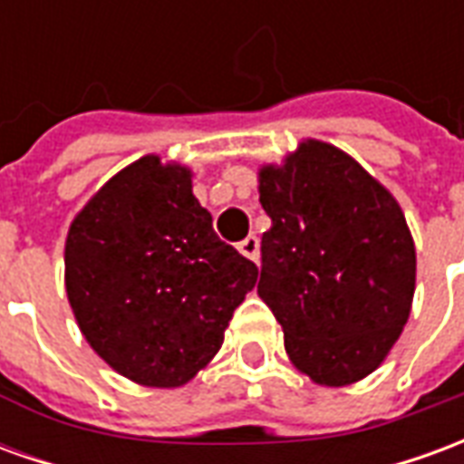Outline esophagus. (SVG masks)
Listing matches in <instances>:
<instances>
[{
	"mask_svg": "<svg viewBox=\"0 0 464 464\" xmlns=\"http://www.w3.org/2000/svg\"><path fill=\"white\" fill-rule=\"evenodd\" d=\"M238 251H241V256H246L248 261L258 263V258H261V243H258L256 236H248V238H243V241L238 243Z\"/></svg>",
	"mask_w": 464,
	"mask_h": 464,
	"instance_id": "obj_1",
	"label": "esophagus"
}]
</instances>
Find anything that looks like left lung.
Instances as JSON below:
<instances>
[{
    "mask_svg": "<svg viewBox=\"0 0 464 464\" xmlns=\"http://www.w3.org/2000/svg\"><path fill=\"white\" fill-rule=\"evenodd\" d=\"M271 228L258 295L303 375L345 388L382 365L415 295V241L398 198L350 153L303 139L258 169Z\"/></svg>",
    "mask_w": 464,
    "mask_h": 464,
    "instance_id": "1",
    "label": "left lung"
}]
</instances>
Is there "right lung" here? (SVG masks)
<instances>
[{
    "mask_svg": "<svg viewBox=\"0 0 464 464\" xmlns=\"http://www.w3.org/2000/svg\"><path fill=\"white\" fill-rule=\"evenodd\" d=\"M193 171L149 153L86 201L64 243L79 331L119 375L181 388L221 350L258 268L218 241Z\"/></svg>",
    "mask_w": 464,
    "mask_h": 464,
    "instance_id": "obj_1",
    "label": "right lung"
}]
</instances>
